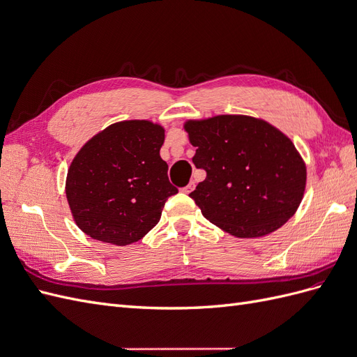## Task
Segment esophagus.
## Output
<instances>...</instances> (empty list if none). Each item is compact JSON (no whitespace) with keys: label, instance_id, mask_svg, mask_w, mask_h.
Instances as JSON below:
<instances>
[{"label":"esophagus","instance_id":"obj_1","mask_svg":"<svg viewBox=\"0 0 357 357\" xmlns=\"http://www.w3.org/2000/svg\"><path fill=\"white\" fill-rule=\"evenodd\" d=\"M193 189H195V183H193V181H190L188 186H185V188H183V189H181V192H183V193H190V192H192Z\"/></svg>","mask_w":357,"mask_h":357}]
</instances>
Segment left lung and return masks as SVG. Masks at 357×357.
Wrapping results in <instances>:
<instances>
[{
  "label": "left lung",
  "mask_w": 357,
  "mask_h": 357,
  "mask_svg": "<svg viewBox=\"0 0 357 357\" xmlns=\"http://www.w3.org/2000/svg\"><path fill=\"white\" fill-rule=\"evenodd\" d=\"M193 164L207 172L189 193L213 225L240 238L274 232L298 210L307 169L294 143L261 119L223 114L185 125Z\"/></svg>",
  "instance_id": "obj_1"
}]
</instances>
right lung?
<instances>
[{
  "label": "right lung",
  "instance_id": "right-lung-1",
  "mask_svg": "<svg viewBox=\"0 0 357 357\" xmlns=\"http://www.w3.org/2000/svg\"><path fill=\"white\" fill-rule=\"evenodd\" d=\"M164 128L125 121L105 128L73 159L66 193L79 228L93 240L132 244L158 225L167 199L178 192L159 150Z\"/></svg>",
  "mask_w": 357,
  "mask_h": 357
}]
</instances>
